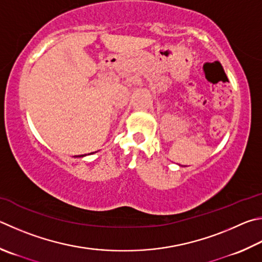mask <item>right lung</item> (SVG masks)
Instances as JSON below:
<instances>
[{
	"label": "right lung",
	"mask_w": 262,
	"mask_h": 262,
	"mask_svg": "<svg viewBox=\"0 0 262 262\" xmlns=\"http://www.w3.org/2000/svg\"><path fill=\"white\" fill-rule=\"evenodd\" d=\"M83 156H85V155H82V156H80V157H83Z\"/></svg>",
	"instance_id": "add662e5"
}]
</instances>
